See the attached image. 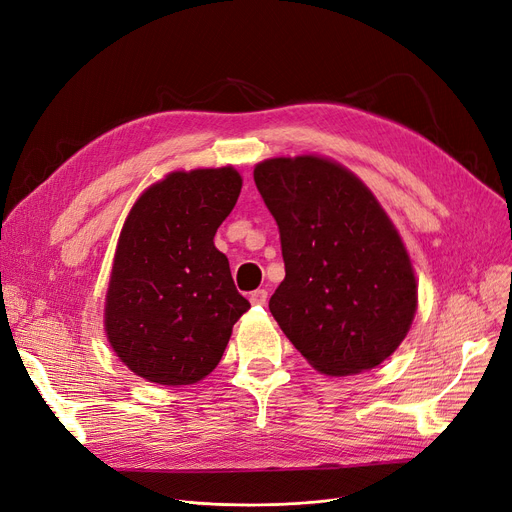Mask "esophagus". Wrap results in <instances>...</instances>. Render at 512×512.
<instances>
[{"mask_svg":"<svg viewBox=\"0 0 512 512\" xmlns=\"http://www.w3.org/2000/svg\"><path fill=\"white\" fill-rule=\"evenodd\" d=\"M249 301H251L253 305L261 307V305H265V303H267V292H265V290H255V292H251Z\"/></svg>","mask_w":512,"mask_h":512,"instance_id":"obj_1","label":"esophagus"}]
</instances>
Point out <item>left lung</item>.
I'll return each instance as SVG.
<instances>
[{"mask_svg": "<svg viewBox=\"0 0 512 512\" xmlns=\"http://www.w3.org/2000/svg\"><path fill=\"white\" fill-rule=\"evenodd\" d=\"M253 178L280 230L286 276L270 311L286 338L326 375L386 361L413 324L417 282L382 205L315 155L265 159Z\"/></svg>", "mask_w": 512, "mask_h": 512, "instance_id": "1", "label": "left lung"}]
</instances>
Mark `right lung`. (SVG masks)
<instances>
[{
  "label": "right lung",
  "instance_id": "right-lung-1",
  "mask_svg": "<svg viewBox=\"0 0 512 512\" xmlns=\"http://www.w3.org/2000/svg\"><path fill=\"white\" fill-rule=\"evenodd\" d=\"M240 188L232 166L172 172L128 213L107 288L105 332L120 361L147 382L203 380L251 309L228 257L213 245Z\"/></svg>",
  "mask_w": 512,
  "mask_h": 512
}]
</instances>
